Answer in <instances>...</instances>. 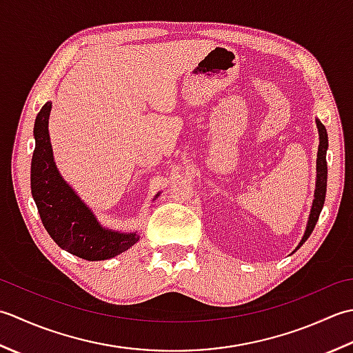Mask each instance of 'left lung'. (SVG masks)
<instances>
[{
  "mask_svg": "<svg viewBox=\"0 0 353 353\" xmlns=\"http://www.w3.org/2000/svg\"><path fill=\"white\" fill-rule=\"evenodd\" d=\"M315 123H317V129H319V152H317V178H315V190H314V201L311 205V213H309L307 218V224H306V230L303 233V237L299 242V245L296 247V250L292 253L303 245V243L307 241V237L311 236L312 230L317 224L319 216L321 213L323 204H325V198H326V185H327V163H326V152H327V132L326 128L323 126L321 121L319 119H315ZM291 253V254H292Z\"/></svg>",
  "mask_w": 353,
  "mask_h": 353,
  "instance_id": "8db88e82",
  "label": "left lung"
}]
</instances>
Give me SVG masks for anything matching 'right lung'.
<instances>
[{"label": "right lung", "instance_id": "add662e5", "mask_svg": "<svg viewBox=\"0 0 353 353\" xmlns=\"http://www.w3.org/2000/svg\"><path fill=\"white\" fill-rule=\"evenodd\" d=\"M50 111L52 102H47L36 116L33 128L34 152L30 183L42 224L62 250L86 261H106L125 253L140 241V234L103 227L94 212L62 178L50 141Z\"/></svg>", "mask_w": 353, "mask_h": 353}]
</instances>
